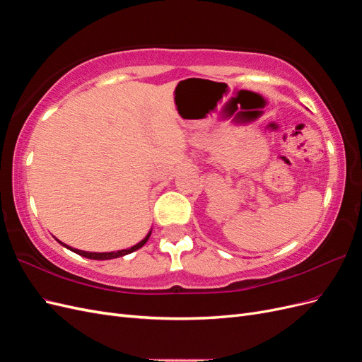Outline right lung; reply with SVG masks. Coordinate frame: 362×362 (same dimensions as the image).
Segmentation results:
<instances>
[{"label": "right lung", "mask_w": 362, "mask_h": 362, "mask_svg": "<svg viewBox=\"0 0 362 362\" xmlns=\"http://www.w3.org/2000/svg\"><path fill=\"white\" fill-rule=\"evenodd\" d=\"M151 237V231L148 233V235L141 240V242H139L137 245H134V246H131V247H128V249H122V250H117V252H86V250H80V249H74V247H71V246H68V245H64V243H62L60 240H57V242L62 245V246H64V247H68L69 250H72V252H75V254H78V255H81V257H84V258H90V259H112V258H119V257H124V255H128V254H131V252H134V250H137V249H140L141 246H144L146 242H148V238Z\"/></svg>", "instance_id": "obj_1"}]
</instances>
